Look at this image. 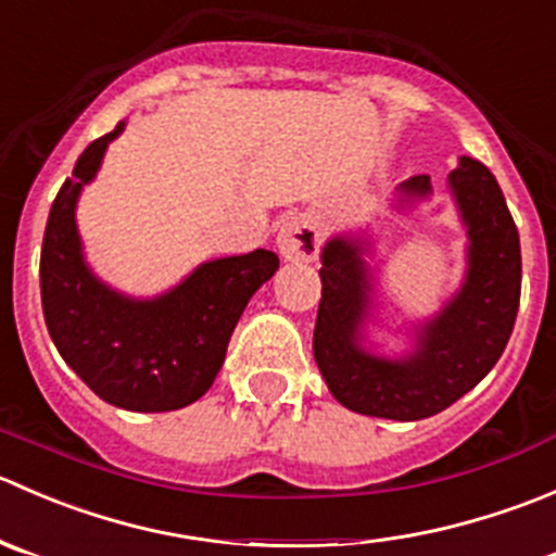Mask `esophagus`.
<instances>
[{
    "label": "esophagus",
    "instance_id": "obj_1",
    "mask_svg": "<svg viewBox=\"0 0 556 556\" xmlns=\"http://www.w3.org/2000/svg\"><path fill=\"white\" fill-rule=\"evenodd\" d=\"M318 227L313 222V216L300 213V216H291L280 224L278 229V254L289 262H311L318 254Z\"/></svg>",
    "mask_w": 556,
    "mask_h": 556
}]
</instances>
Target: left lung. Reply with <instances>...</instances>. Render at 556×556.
Listing matches in <instances>:
<instances>
[{
	"instance_id": "8db88e82",
	"label": "left lung",
	"mask_w": 556,
	"mask_h": 556,
	"mask_svg": "<svg viewBox=\"0 0 556 556\" xmlns=\"http://www.w3.org/2000/svg\"><path fill=\"white\" fill-rule=\"evenodd\" d=\"M467 229V270L457 294L416 329L403 359L365 345L372 273L365 238L329 240L321 251V302L313 356L329 392L354 414L394 421L435 416L470 392L494 367L514 332L521 294L519 232L494 175L463 156L448 175ZM430 175L400 184V205L430 197Z\"/></svg>"
}]
</instances>
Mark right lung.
I'll return each mask as SVG.
<instances>
[{
	"label": "right lung",
	"instance_id": "right-lung-1",
	"mask_svg": "<svg viewBox=\"0 0 556 556\" xmlns=\"http://www.w3.org/2000/svg\"><path fill=\"white\" fill-rule=\"evenodd\" d=\"M124 126L118 121L80 153L53 200L40 254L42 313L62 359L97 397L162 414L186 408L213 387L235 324L254 291L276 276L278 256L256 249L205 262L153 300L102 283L86 265L75 205Z\"/></svg>",
	"mask_w": 556,
	"mask_h": 556
}]
</instances>
